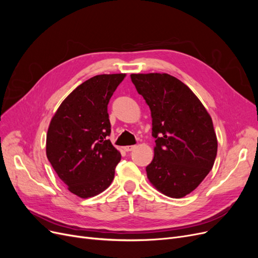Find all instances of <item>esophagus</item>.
<instances>
[{
    "mask_svg": "<svg viewBox=\"0 0 258 258\" xmlns=\"http://www.w3.org/2000/svg\"><path fill=\"white\" fill-rule=\"evenodd\" d=\"M123 148H124V151H126V152H131V151L135 150L136 145H127V146H124Z\"/></svg>",
    "mask_w": 258,
    "mask_h": 258,
    "instance_id": "1",
    "label": "esophagus"
}]
</instances>
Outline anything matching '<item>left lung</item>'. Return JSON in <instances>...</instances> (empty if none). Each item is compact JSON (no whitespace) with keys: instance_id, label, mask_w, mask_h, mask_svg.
Here are the masks:
<instances>
[{"instance_id":"left-lung-1","label":"left lung","mask_w":258,"mask_h":258,"mask_svg":"<svg viewBox=\"0 0 258 258\" xmlns=\"http://www.w3.org/2000/svg\"><path fill=\"white\" fill-rule=\"evenodd\" d=\"M137 91L151 108L153 161L150 182L171 198H182L204 181L217 154L212 118L196 95L166 73L131 74Z\"/></svg>"}]
</instances>
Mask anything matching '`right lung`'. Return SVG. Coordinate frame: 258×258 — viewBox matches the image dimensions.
Wrapping results in <instances>:
<instances>
[{
    "instance_id": "add662e5",
    "label": "right lung",
    "mask_w": 258,
    "mask_h": 258,
    "mask_svg": "<svg viewBox=\"0 0 258 258\" xmlns=\"http://www.w3.org/2000/svg\"><path fill=\"white\" fill-rule=\"evenodd\" d=\"M126 74H101L76 87L50 120L46 155L72 194L97 196L111 185L121 155L111 134L107 104Z\"/></svg>"
}]
</instances>
